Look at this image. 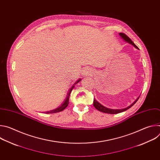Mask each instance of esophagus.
Wrapping results in <instances>:
<instances>
[{"label": "esophagus", "mask_w": 160, "mask_h": 160, "mask_svg": "<svg viewBox=\"0 0 160 160\" xmlns=\"http://www.w3.org/2000/svg\"><path fill=\"white\" fill-rule=\"evenodd\" d=\"M90 73V72H89V71H87V70H85V71H84L83 72V76H85V75H88Z\"/></svg>", "instance_id": "esophagus-1"}]
</instances>
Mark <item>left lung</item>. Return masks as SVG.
<instances>
[{
	"label": "left lung",
	"instance_id": "1",
	"mask_svg": "<svg viewBox=\"0 0 160 160\" xmlns=\"http://www.w3.org/2000/svg\"><path fill=\"white\" fill-rule=\"evenodd\" d=\"M119 35L121 37V38L124 40L126 42H128V43L132 45L133 46L136 48L139 49V48L136 46V45L132 41V40L128 37H127L125 34L123 33H119ZM139 97H138V98H137V99L132 104H130L129 106L125 108H123V109H109V108H108L104 106H102L101 103H99L97 100H96V99H94V107L98 109L99 110V111H101V112H105V113H109V114H117V113H120V112H123L126 110H127L128 109H129L130 108H131L137 101H138V100L139 99Z\"/></svg>",
	"mask_w": 160,
	"mask_h": 160
}]
</instances>
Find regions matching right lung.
Returning <instances> with one entry per match:
<instances>
[{"label":"right lung","mask_w":160,"mask_h":160,"mask_svg":"<svg viewBox=\"0 0 160 160\" xmlns=\"http://www.w3.org/2000/svg\"><path fill=\"white\" fill-rule=\"evenodd\" d=\"M80 81H81V78L78 79L73 85V86L72 87V88L69 90V91L68 92V94L66 96V99L64 101V102L61 104V106H59L58 108L54 109H52V110H51V111H47L45 112V113H48V114H51V113H56V112H60V111H62V110H64L68 105V104H69V99H70V94H71V92L72 90H73V88L75 87V85H76L77 83H78Z\"/></svg>","instance_id":"add662e5"}]
</instances>
